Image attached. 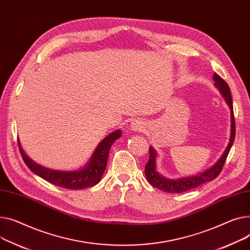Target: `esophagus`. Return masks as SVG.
<instances>
[{"mask_svg": "<svg viewBox=\"0 0 250 250\" xmlns=\"http://www.w3.org/2000/svg\"><path fill=\"white\" fill-rule=\"evenodd\" d=\"M131 128L134 130H142L144 125H143V123L140 122V121H134L131 123Z\"/></svg>", "mask_w": 250, "mask_h": 250, "instance_id": "obj_1", "label": "esophagus"}]
</instances>
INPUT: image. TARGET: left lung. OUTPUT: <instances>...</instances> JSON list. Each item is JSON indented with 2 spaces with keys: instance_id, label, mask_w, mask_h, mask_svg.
Here are the masks:
<instances>
[{
  "instance_id": "obj_1",
  "label": "left lung",
  "mask_w": 250,
  "mask_h": 250,
  "mask_svg": "<svg viewBox=\"0 0 250 250\" xmlns=\"http://www.w3.org/2000/svg\"><path fill=\"white\" fill-rule=\"evenodd\" d=\"M213 80L215 81L214 82L215 86L220 90L221 94L225 99V102L227 103L231 110V136H230V141L225 149V152L223 153L220 160L216 163L212 168L205 171L204 173L197 176H193V177L181 178L178 180H170V179H166L162 177L156 171V152L152 146H149V149H148L149 159L146 165L145 166V174L147 182L152 186L167 193H183V192H186L191 189L201 186L202 184H205L207 182L213 181L221 173L223 166L226 162L227 156L230 152L232 144H233L235 139V120H234V112H233V103H232V97H231L228 84L226 83V81H224L217 73H215L213 75Z\"/></svg>"
}]
</instances>
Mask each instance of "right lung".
<instances>
[{
	"instance_id": "add662e5",
	"label": "right lung",
	"mask_w": 250,
	"mask_h": 250,
	"mask_svg": "<svg viewBox=\"0 0 250 250\" xmlns=\"http://www.w3.org/2000/svg\"><path fill=\"white\" fill-rule=\"evenodd\" d=\"M121 135L122 131L120 129H116L115 131L111 132L109 136H107L97 146L90 159V162L82 170L75 172H60L41 167V166L35 164L25 155L23 149L21 148L19 141L18 145L23 161L33 173H35L39 177L43 178L55 186L69 190H81L92 187L102 180L103 174L106 168L111 145L113 142L121 138Z\"/></svg>"
}]
</instances>
